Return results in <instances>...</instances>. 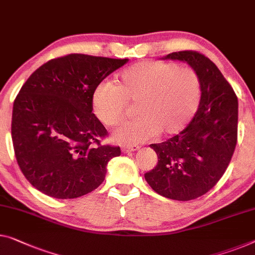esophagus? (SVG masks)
I'll return each instance as SVG.
<instances>
[{
    "mask_svg": "<svg viewBox=\"0 0 255 255\" xmlns=\"http://www.w3.org/2000/svg\"><path fill=\"white\" fill-rule=\"evenodd\" d=\"M139 149L138 145H129V146H124L121 151L124 152V153H129V152H134V151H137Z\"/></svg>",
    "mask_w": 255,
    "mask_h": 255,
    "instance_id": "34e87169",
    "label": "esophagus"
}]
</instances>
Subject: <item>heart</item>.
I'll use <instances>...</instances> for the list:
<instances>
[{
  "label": "heart",
  "mask_w": 255,
  "mask_h": 255,
  "mask_svg": "<svg viewBox=\"0 0 255 255\" xmlns=\"http://www.w3.org/2000/svg\"><path fill=\"white\" fill-rule=\"evenodd\" d=\"M201 101L199 75L190 67L145 60L118 75L116 85L102 82L91 94V109L105 126L113 127L125 116L127 103H135L134 120L113 132L121 144H136L181 131L196 115Z\"/></svg>",
  "instance_id": "1"
}]
</instances>
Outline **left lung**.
<instances>
[{"instance_id":"8db88e82","label":"left lung","mask_w":255,"mask_h":255,"mask_svg":"<svg viewBox=\"0 0 255 255\" xmlns=\"http://www.w3.org/2000/svg\"><path fill=\"white\" fill-rule=\"evenodd\" d=\"M162 59L181 60L197 72L201 101L180 134L151 144L158 164L144 177L162 197L191 200L210 191L229 165L237 143L238 101L215 64L199 52H172Z\"/></svg>"}]
</instances>
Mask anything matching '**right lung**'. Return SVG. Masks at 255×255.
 <instances>
[{
	"mask_svg": "<svg viewBox=\"0 0 255 255\" xmlns=\"http://www.w3.org/2000/svg\"><path fill=\"white\" fill-rule=\"evenodd\" d=\"M129 59L71 54L30 75L13 102L11 136L22 174L34 188L58 199L87 195L104 181L119 146L93 113L91 94Z\"/></svg>",
	"mask_w": 255,
	"mask_h": 255,
	"instance_id": "obj_1",
	"label": "right lung"
}]
</instances>
